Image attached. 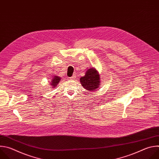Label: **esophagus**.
Segmentation results:
<instances>
[{
    "instance_id": "obj_1",
    "label": "esophagus",
    "mask_w": 159,
    "mask_h": 159,
    "mask_svg": "<svg viewBox=\"0 0 159 159\" xmlns=\"http://www.w3.org/2000/svg\"><path fill=\"white\" fill-rule=\"evenodd\" d=\"M70 79H72V80H74V79H75V78H76V76L75 75H73L71 77H70Z\"/></svg>"
}]
</instances>
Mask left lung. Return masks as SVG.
<instances>
[{
  "label": "left lung",
  "mask_w": 159,
  "mask_h": 159,
  "mask_svg": "<svg viewBox=\"0 0 159 159\" xmlns=\"http://www.w3.org/2000/svg\"><path fill=\"white\" fill-rule=\"evenodd\" d=\"M82 85L87 90L92 91L100 87V77L96 69H88L84 77L80 79Z\"/></svg>",
  "instance_id": "obj_1"
}]
</instances>
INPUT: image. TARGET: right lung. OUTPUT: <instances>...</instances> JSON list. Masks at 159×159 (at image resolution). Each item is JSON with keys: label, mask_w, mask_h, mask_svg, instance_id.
<instances>
[{"label": "right lung", "mask_w": 159, "mask_h": 159, "mask_svg": "<svg viewBox=\"0 0 159 159\" xmlns=\"http://www.w3.org/2000/svg\"><path fill=\"white\" fill-rule=\"evenodd\" d=\"M60 80V77L58 76H55V77H53V79H52L51 85H52L53 87H55L57 85V84L59 83Z\"/></svg>", "instance_id": "1"}]
</instances>
